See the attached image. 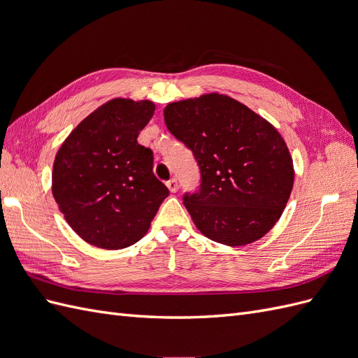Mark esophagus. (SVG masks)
Masks as SVG:
<instances>
[{"label": "esophagus", "mask_w": 358, "mask_h": 358, "mask_svg": "<svg viewBox=\"0 0 358 358\" xmlns=\"http://www.w3.org/2000/svg\"><path fill=\"white\" fill-rule=\"evenodd\" d=\"M167 187H169V189H170L171 192H176L178 188H179L178 179H176V178H171L170 180H167Z\"/></svg>", "instance_id": "obj_1"}]
</instances>
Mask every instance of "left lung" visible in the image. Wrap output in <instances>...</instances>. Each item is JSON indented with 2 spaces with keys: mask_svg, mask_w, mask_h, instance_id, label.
I'll return each instance as SVG.
<instances>
[{
  "mask_svg": "<svg viewBox=\"0 0 358 358\" xmlns=\"http://www.w3.org/2000/svg\"><path fill=\"white\" fill-rule=\"evenodd\" d=\"M164 121L197 161L200 187L183 194L197 229L230 246L263 237L282 215L294 183L276 128L221 94L170 103Z\"/></svg>",
  "mask_w": 358,
  "mask_h": 358,
  "instance_id": "obj_1",
  "label": "left lung"
}]
</instances>
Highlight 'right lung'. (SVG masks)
<instances>
[{"mask_svg": "<svg viewBox=\"0 0 358 358\" xmlns=\"http://www.w3.org/2000/svg\"><path fill=\"white\" fill-rule=\"evenodd\" d=\"M154 103L116 99L73 129L53 162L52 191L83 241L122 249L149 230L169 188L154 175V152L137 142Z\"/></svg>", "mask_w": 358, "mask_h": 358, "instance_id": "add662e5", "label": "right lung"}]
</instances>
